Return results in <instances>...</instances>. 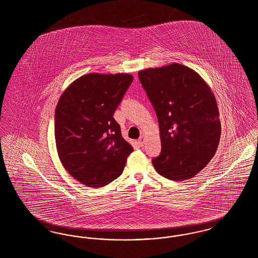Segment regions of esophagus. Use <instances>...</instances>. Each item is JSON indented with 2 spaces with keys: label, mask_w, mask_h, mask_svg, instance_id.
Instances as JSON below:
<instances>
[{
  "label": "esophagus",
  "mask_w": 258,
  "mask_h": 258,
  "mask_svg": "<svg viewBox=\"0 0 258 258\" xmlns=\"http://www.w3.org/2000/svg\"><path fill=\"white\" fill-rule=\"evenodd\" d=\"M145 142H146V138H145V136H144V135H141V136L139 137V139H138V144H139L140 146H144Z\"/></svg>",
  "instance_id": "34e87169"
}]
</instances>
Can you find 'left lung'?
Here are the masks:
<instances>
[{"label":"left lung","mask_w":258,"mask_h":258,"mask_svg":"<svg viewBox=\"0 0 258 258\" xmlns=\"http://www.w3.org/2000/svg\"><path fill=\"white\" fill-rule=\"evenodd\" d=\"M159 121L161 153L152 163L173 181L195 177L220 143V113L214 93L192 69L178 63L139 71Z\"/></svg>","instance_id":"left-lung-1"}]
</instances>
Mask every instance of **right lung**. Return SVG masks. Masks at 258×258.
<instances>
[{
    "instance_id": "right-lung-1",
    "label": "right lung",
    "mask_w": 258,
    "mask_h": 258,
    "mask_svg": "<svg viewBox=\"0 0 258 258\" xmlns=\"http://www.w3.org/2000/svg\"><path fill=\"white\" fill-rule=\"evenodd\" d=\"M133 80L130 74H84L59 98L57 153L66 170L81 184L101 187L123 173L134 149L113 115Z\"/></svg>"
}]
</instances>
